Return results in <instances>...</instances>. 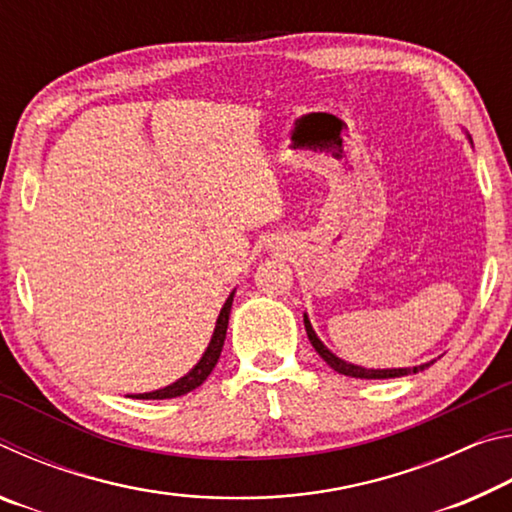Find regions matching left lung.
I'll list each match as a JSON object with an SVG mask.
<instances>
[{
    "label": "left lung",
    "instance_id": "obj_1",
    "mask_svg": "<svg viewBox=\"0 0 512 512\" xmlns=\"http://www.w3.org/2000/svg\"><path fill=\"white\" fill-rule=\"evenodd\" d=\"M465 137H467V142L472 144V137H470V133L465 131ZM302 318H305V329H307V336H309V341H311V345H314V350L320 354V357H323V361L327 363L329 368H334L336 372H339V375H345V377H357V379H395V377H406V375H415V372H420V370H424V368H429L433 361H427V363H420V366H413V368H363V366H357V363H352V361H345V359H341L339 354H334L332 350L327 348V345L318 339V334H316V329H314V325H311V320H309V316H307V311L305 314H302Z\"/></svg>",
    "mask_w": 512,
    "mask_h": 512
}]
</instances>
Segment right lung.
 <instances>
[{
	"label": "right lung",
	"mask_w": 512,
	"mask_h": 512,
	"mask_svg": "<svg viewBox=\"0 0 512 512\" xmlns=\"http://www.w3.org/2000/svg\"><path fill=\"white\" fill-rule=\"evenodd\" d=\"M235 293L237 289L230 291L228 300L223 302V307L219 311V318H216V325H214V332H212V339L207 343V348L203 352V357L198 359L196 366L183 375L180 379L173 381V384L158 388V391H151V393H135V395H128L133 397V400H171V397H180L189 391H194L203 384V381L210 377V372L214 370L216 361L221 357V350H223V343H225V332H228V320H230V311H232V300H235Z\"/></svg>",
	"instance_id": "add662e5"
}]
</instances>
